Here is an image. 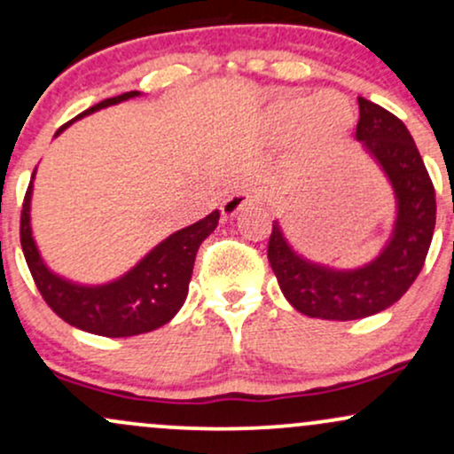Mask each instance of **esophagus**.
Wrapping results in <instances>:
<instances>
[{"instance_id": "obj_1", "label": "esophagus", "mask_w": 454, "mask_h": 454, "mask_svg": "<svg viewBox=\"0 0 454 454\" xmlns=\"http://www.w3.org/2000/svg\"><path fill=\"white\" fill-rule=\"evenodd\" d=\"M260 200H262V198H260V192L256 187H241V190H234L232 194L222 202V213L226 217H234L239 211L245 209V207L258 205Z\"/></svg>"}]
</instances>
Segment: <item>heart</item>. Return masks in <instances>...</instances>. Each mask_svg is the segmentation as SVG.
I'll return each mask as SVG.
<instances>
[{"mask_svg": "<svg viewBox=\"0 0 454 454\" xmlns=\"http://www.w3.org/2000/svg\"><path fill=\"white\" fill-rule=\"evenodd\" d=\"M269 117L281 129L301 126L305 138L340 137L352 126V108L337 91H320L316 96H281L269 106ZM331 122V127H325Z\"/></svg>", "mask_w": 454, "mask_h": 454, "instance_id": "1", "label": "heart"}]
</instances>
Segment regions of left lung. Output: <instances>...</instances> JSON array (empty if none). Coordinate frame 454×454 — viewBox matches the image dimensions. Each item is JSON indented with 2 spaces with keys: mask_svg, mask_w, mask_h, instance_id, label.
Segmentation results:
<instances>
[{
  "mask_svg": "<svg viewBox=\"0 0 454 454\" xmlns=\"http://www.w3.org/2000/svg\"><path fill=\"white\" fill-rule=\"evenodd\" d=\"M356 140L387 176L395 215L380 252L358 267H333L307 258L290 243L279 220L269 239V262L286 301L320 320H361L408 293L423 269L435 228V190L414 138L401 119L358 98Z\"/></svg>",
  "mask_w": 454,
  "mask_h": 454,
  "instance_id": "8db88e82",
  "label": "left lung"
}]
</instances>
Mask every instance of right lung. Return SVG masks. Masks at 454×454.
<instances>
[{
  "mask_svg": "<svg viewBox=\"0 0 454 454\" xmlns=\"http://www.w3.org/2000/svg\"><path fill=\"white\" fill-rule=\"evenodd\" d=\"M140 96L145 93L128 91L102 100L57 129L55 138L78 119ZM35 173L38 168L31 175L23 213H20V245L35 286L51 309L67 325L102 337L140 335L173 320L187 299L198 247L217 228L220 211L215 209L196 223L161 239L119 278L102 284H82L51 269L35 243L34 226H31Z\"/></svg>",
  "mask_w": 454,
  "mask_h": 454,
  "instance_id": "right-lung-1",
  "label": "right lung"
}]
</instances>
